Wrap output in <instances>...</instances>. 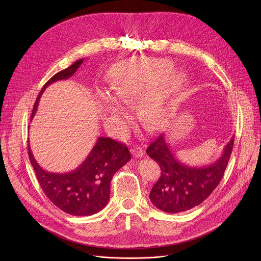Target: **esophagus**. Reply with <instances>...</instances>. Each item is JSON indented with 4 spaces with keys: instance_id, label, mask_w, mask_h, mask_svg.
I'll return each instance as SVG.
<instances>
[{
    "instance_id": "34e87169",
    "label": "esophagus",
    "mask_w": 261,
    "mask_h": 261,
    "mask_svg": "<svg viewBox=\"0 0 261 261\" xmlns=\"http://www.w3.org/2000/svg\"><path fill=\"white\" fill-rule=\"evenodd\" d=\"M131 153L135 158H141L143 156V151L141 150V147L138 146V145L133 146V148L131 150Z\"/></svg>"
}]
</instances>
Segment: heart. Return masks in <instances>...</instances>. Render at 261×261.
Returning <instances> with one entry per match:
<instances>
[{"label":"heart","mask_w":261,"mask_h":261,"mask_svg":"<svg viewBox=\"0 0 261 261\" xmlns=\"http://www.w3.org/2000/svg\"><path fill=\"white\" fill-rule=\"evenodd\" d=\"M172 71L171 63L166 60L136 58L118 65L108 83L115 99L124 105H132L141 98L137 118L144 128L151 130L159 127L170 114L173 100L182 87V74H172ZM101 99L111 119L126 118L122 107L109 95L102 93Z\"/></svg>","instance_id":"heart-1"}]
</instances>
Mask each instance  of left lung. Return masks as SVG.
<instances>
[{
	"instance_id": "1",
	"label": "left lung",
	"mask_w": 261,
	"mask_h": 261,
	"mask_svg": "<svg viewBox=\"0 0 261 261\" xmlns=\"http://www.w3.org/2000/svg\"><path fill=\"white\" fill-rule=\"evenodd\" d=\"M234 136L223 148L221 156L207 165L181 162L162 133L146 148V154L161 168V176L152 188L150 199L159 210L177 214L203 202L216 189L224 174L233 147Z\"/></svg>"
}]
</instances>
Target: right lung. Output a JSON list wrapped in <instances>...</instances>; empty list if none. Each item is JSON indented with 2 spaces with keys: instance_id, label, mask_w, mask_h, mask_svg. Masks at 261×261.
<instances>
[{
  "instance_id": "right-lung-1",
  "label": "right lung",
  "mask_w": 261,
  "mask_h": 261,
  "mask_svg": "<svg viewBox=\"0 0 261 261\" xmlns=\"http://www.w3.org/2000/svg\"><path fill=\"white\" fill-rule=\"evenodd\" d=\"M84 60L74 62L44 85L35 102L31 121L37 113L39 100L46 88L56 82L71 77ZM28 150L31 164L45 195L56 206L72 216H91L103 210L109 199L111 178L131 159L125 144L101 136L81 165L69 172L56 173L46 171L39 165L34 158L30 144Z\"/></svg>"
}]
</instances>
